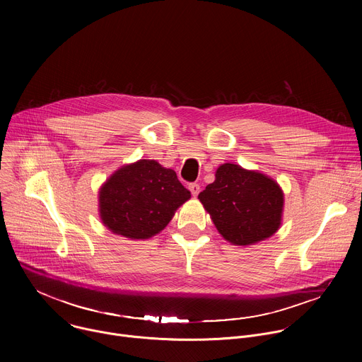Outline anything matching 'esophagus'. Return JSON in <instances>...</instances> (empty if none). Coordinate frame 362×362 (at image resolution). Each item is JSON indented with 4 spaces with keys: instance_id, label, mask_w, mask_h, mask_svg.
Instances as JSON below:
<instances>
[{
    "instance_id": "esophagus-1",
    "label": "esophagus",
    "mask_w": 362,
    "mask_h": 362,
    "mask_svg": "<svg viewBox=\"0 0 362 362\" xmlns=\"http://www.w3.org/2000/svg\"><path fill=\"white\" fill-rule=\"evenodd\" d=\"M189 190L192 192L193 196H197L200 192V186L197 183H189Z\"/></svg>"
}]
</instances>
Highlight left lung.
Returning <instances> with one entry per match:
<instances>
[{"mask_svg": "<svg viewBox=\"0 0 362 362\" xmlns=\"http://www.w3.org/2000/svg\"><path fill=\"white\" fill-rule=\"evenodd\" d=\"M203 208L230 243L247 246L271 238L281 226L284 192L264 173L221 165L215 182L199 193Z\"/></svg>", "mask_w": 362, "mask_h": 362, "instance_id": "8db88e82", "label": "left lung"}]
</instances>
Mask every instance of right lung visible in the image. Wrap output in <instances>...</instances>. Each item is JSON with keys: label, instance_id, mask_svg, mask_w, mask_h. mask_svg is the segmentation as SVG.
<instances>
[{"label": "right lung", "instance_id": "obj_1", "mask_svg": "<svg viewBox=\"0 0 362 362\" xmlns=\"http://www.w3.org/2000/svg\"><path fill=\"white\" fill-rule=\"evenodd\" d=\"M190 192L176 172L141 159L116 170L98 192L101 222L116 235L148 239L163 230Z\"/></svg>", "mask_w": 362, "mask_h": 362}]
</instances>
